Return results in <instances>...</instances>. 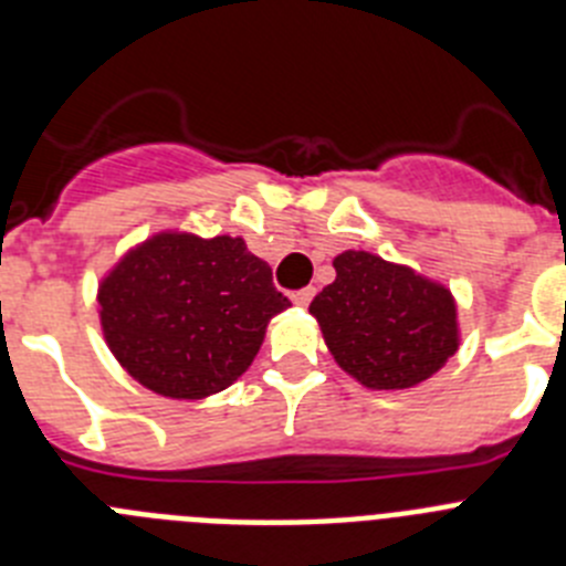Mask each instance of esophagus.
Masks as SVG:
<instances>
[{"label": "esophagus", "instance_id": "34e87169", "mask_svg": "<svg viewBox=\"0 0 566 566\" xmlns=\"http://www.w3.org/2000/svg\"><path fill=\"white\" fill-rule=\"evenodd\" d=\"M312 300H314V289L312 286L300 289V292L292 294V303H294V306H300V308H306Z\"/></svg>", "mask_w": 566, "mask_h": 566}]
</instances>
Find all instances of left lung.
Here are the masks:
<instances>
[{
    "mask_svg": "<svg viewBox=\"0 0 566 566\" xmlns=\"http://www.w3.org/2000/svg\"><path fill=\"white\" fill-rule=\"evenodd\" d=\"M312 317L334 363L371 391H405L431 379L462 343L457 297L405 263L345 249Z\"/></svg>",
    "mask_w": 566,
    "mask_h": 566,
    "instance_id": "8db88e82",
    "label": "left lung"
}]
</instances>
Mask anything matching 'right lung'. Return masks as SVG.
<instances>
[{
	"label": "right lung",
	"instance_id": "1",
	"mask_svg": "<svg viewBox=\"0 0 566 566\" xmlns=\"http://www.w3.org/2000/svg\"><path fill=\"white\" fill-rule=\"evenodd\" d=\"M96 306L124 371L158 397L189 402L238 382L269 319L292 303L243 238L161 229L102 274Z\"/></svg>",
	"mask_w": 566,
	"mask_h": 566
}]
</instances>
